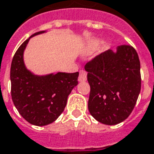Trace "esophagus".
<instances>
[{"label": "esophagus", "instance_id": "obj_1", "mask_svg": "<svg viewBox=\"0 0 154 154\" xmlns=\"http://www.w3.org/2000/svg\"><path fill=\"white\" fill-rule=\"evenodd\" d=\"M87 72H85L83 70L80 71V73H79V77H78V81L79 82H84L87 80Z\"/></svg>", "mask_w": 154, "mask_h": 154}]
</instances>
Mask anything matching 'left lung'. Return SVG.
<instances>
[{
	"instance_id": "1",
	"label": "left lung",
	"mask_w": 154,
	"mask_h": 154,
	"mask_svg": "<svg viewBox=\"0 0 154 154\" xmlns=\"http://www.w3.org/2000/svg\"><path fill=\"white\" fill-rule=\"evenodd\" d=\"M91 91L88 110L97 121L116 125L128 118L141 90L140 62L128 45L107 50L85 65Z\"/></svg>"
}]
</instances>
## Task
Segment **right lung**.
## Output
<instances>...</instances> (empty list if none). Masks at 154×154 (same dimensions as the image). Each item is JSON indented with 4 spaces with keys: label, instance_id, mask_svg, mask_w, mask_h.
Returning a JSON list of instances; mask_svg holds the SVG:
<instances>
[{
    "label": "right lung",
    "instance_id": "add662e5",
    "mask_svg": "<svg viewBox=\"0 0 154 154\" xmlns=\"http://www.w3.org/2000/svg\"><path fill=\"white\" fill-rule=\"evenodd\" d=\"M47 32H36L18 48L11 66V97L22 118L31 124L46 126L57 120L66 105L67 97L78 83L79 72L36 75L26 68L24 51L30 38Z\"/></svg>",
    "mask_w": 154,
    "mask_h": 154
}]
</instances>
